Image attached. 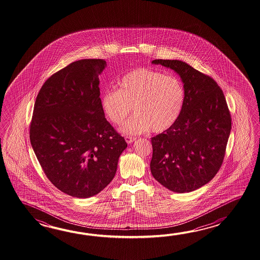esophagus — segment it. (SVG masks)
<instances>
[{
	"mask_svg": "<svg viewBox=\"0 0 260 260\" xmlns=\"http://www.w3.org/2000/svg\"><path fill=\"white\" fill-rule=\"evenodd\" d=\"M135 140H136V138H132V137H125V141H126L128 144L133 143Z\"/></svg>",
	"mask_w": 260,
	"mask_h": 260,
	"instance_id": "1",
	"label": "esophagus"
}]
</instances>
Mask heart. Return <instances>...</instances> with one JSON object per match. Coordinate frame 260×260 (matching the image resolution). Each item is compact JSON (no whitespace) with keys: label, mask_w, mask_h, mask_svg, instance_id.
Masks as SVG:
<instances>
[{"label":"heart","mask_w":260,"mask_h":260,"mask_svg":"<svg viewBox=\"0 0 260 260\" xmlns=\"http://www.w3.org/2000/svg\"><path fill=\"white\" fill-rule=\"evenodd\" d=\"M120 88L107 89L101 98L105 116L113 124H121L133 111L135 114L122 127L125 135H138L150 129L165 132L177 122L182 110L185 92L175 75L138 68L119 82Z\"/></svg>","instance_id":"b5f03b06"}]
</instances>
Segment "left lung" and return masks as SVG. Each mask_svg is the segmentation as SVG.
<instances>
[{"label": "left lung", "mask_w": 260, "mask_h": 260, "mask_svg": "<svg viewBox=\"0 0 260 260\" xmlns=\"http://www.w3.org/2000/svg\"><path fill=\"white\" fill-rule=\"evenodd\" d=\"M179 75L185 99L174 125L151 138L150 171L177 193L193 191L212 180L225 156L232 129L226 99L214 79L186 62L155 59Z\"/></svg>", "instance_id": "1"}]
</instances>
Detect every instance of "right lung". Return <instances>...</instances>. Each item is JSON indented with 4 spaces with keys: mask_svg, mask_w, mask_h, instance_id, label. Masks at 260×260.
Listing matches in <instances>:
<instances>
[{
    "mask_svg": "<svg viewBox=\"0 0 260 260\" xmlns=\"http://www.w3.org/2000/svg\"><path fill=\"white\" fill-rule=\"evenodd\" d=\"M103 59L72 62L46 80L34 104L29 139L44 174L62 192L89 198L111 183L127 143L106 120Z\"/></svg>",
    "mask_w": 260,
    "mask_h": 260,
    "instance_id": "add662e5",
    "label": "right lung"
}]
</instances>
